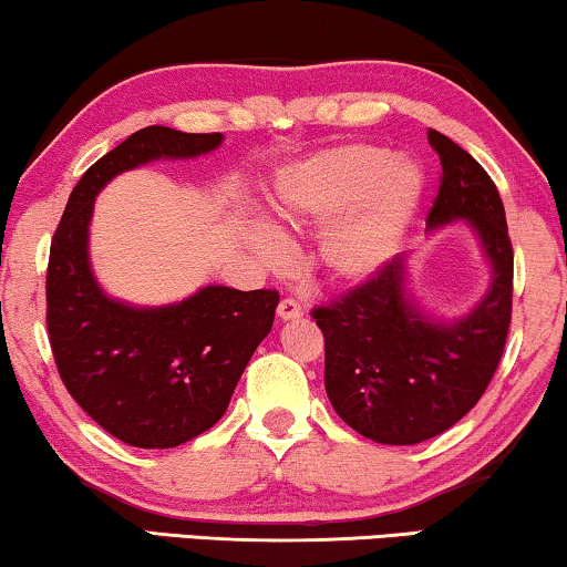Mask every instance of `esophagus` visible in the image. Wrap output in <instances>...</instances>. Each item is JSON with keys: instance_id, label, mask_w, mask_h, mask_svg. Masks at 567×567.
<instances>
[{"instance_id": "34e87169", "label": "esophagus", "mask_w": 567, "mask_h": 567, "mask_svg": "<svg viewBox=\"0 0 567 567\" xmlns=\"http://www.w3.org/2000/svg\"><path fill=\"white\" fill-rule=\"evenodd\" d=\"M278 317L284 319V322H291V319H299L301 317V307L293 299H284L278 303Z\"/></svg>"}]
</instances>
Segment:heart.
I'll list each match as a JSON object with an SVG mask.
<instances>
[{
  "label": "heart",
  "instance_id": "obj_1",
  "mask_svg": "<svg viewBox=\"0 0 567 567\" xmlns=\"http://www.w3.org/2000/svg\"><path fill=\"white\" fill-rule=\"evenodd\" d=\"M424 171L412 158H391L373 145H340L284 171L274 194V217L284 229L322 227L317 237V274L332 286H360L399 250L420 209ZM252 245L266 260L278 245L264 225Z\"/></svg>",
  "mask_w": 567,
  "mask_h": 567
}]
</instances>
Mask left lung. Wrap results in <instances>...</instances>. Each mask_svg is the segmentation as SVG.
<instances>
[{
    "mask_svg": "<svg viewBox=\"0 0 567 567\" xmlns=\"http://www.w3.org/2000/svg\"><path fill=\"white\" fill-rule=\"evenodd\" d=\"M426 137L442 166L426 233L471 229L488 266L486 293L461 317L432 315L401 252L360 289L315 309L327 396L344 424L381 445H416L461 422L494 379L512 319L514 252L496 184L450 137Z\"/></svg>",
    "mask_w": 567,
    "mask_h": 567,
    "instance_id": "1",
    "label": "left lung"
}]
</instances>
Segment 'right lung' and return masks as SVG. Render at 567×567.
Returning a JSON list of instances; mask_svg holds the SVG:
<instances>
[{"label": "right lung", "mask_w": 567, "mask_h": 567, "mask_svg": "<svg viewBox=\"0 0 567 567\" xmlns=\"http://www.w3.org/2000/svg\"><path fill=\"white\" fill-rule=\"evenodd\" d=\"M223 141V133L137 130L81 176L53 235L45 293L55 365L76 404L133 447L184 445L223 420L274 327L278 293L209 284L161 307L110 297L89 252L94 202L125 171L199 158Z\"/></svg>", "instance_id": "add662e5"}]
</instances>
